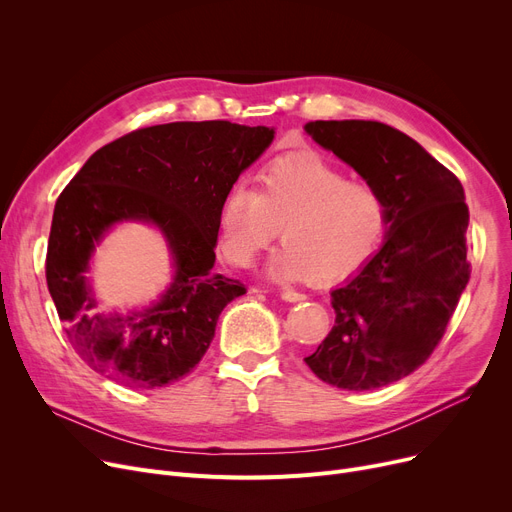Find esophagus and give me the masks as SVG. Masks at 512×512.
I'll use <instances>...</instances> for the list:
<instances>
[{
	"label": "esophagus",
	"mask_w": 512,
	"mask_h": 512,
	"mask_svg": "<svg viewBox=\"0 0 512 512\" xmlns=\"http://www.w3.org/2000/svg\"><path fill=\"white\" fill-rule=\"evenodd\" d=\"M280 299L286 301V303H299V301H305L307 297H305V294L297 292V290H282L280 292Z\"/></svg>",
	"instance_id": "esophagus-1"
}]
</instances>
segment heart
Returning <instances> with one entry per match:
<instances>
[{
  "label": "heart",
  "instance_id": "obj_1",
  "mask_svg": "<svg viewBox=\"0 0 512 512\" xmlns=\"http://www.w3.org/2000/svg\"><path fill=\"white\" fill-rule=\"evenodd\" d=\"M388 226L390 211L378 186L348 180L313 153L267 164L255 191L232 188L218 215L220 245L234 265L249 267L282 230L274 274L321 286L357 276L380 251Z\"/></svg>",
  "mask_w": 512,
  "mask_h": 512
}]
</instances>
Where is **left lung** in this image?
I'll use <instances>...</instances> for the list:
<instances>
[{
	"label": "left lung",
	"mask_w": 512,
	"mask_h": 512,
	"mask_svg": "<svg viewBox=\"0 0 512 512\" xmlns=\"http://www.w3.org/2000/svg\"><path fill=\"white\" fill-rule=\"evenodd\" d=\"M313 141L382 191V249L332 290L336 321L305 357L321 382L375 390L421 367L442 340L469 282V207L461 180L417 141L373 120H315Z\"/></svg>",
	"instance_id": "left-lung-1"
}]
</instances>
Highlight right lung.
I'll use <instances>...</instances> for the list:
<instances>
[{
    "mask_svg": "<svg viewBox=\"0 0 512 512\" xmlns=\"http://www.w3.org/2000/svg\"><path fill=\"white\" fill-rule=\"evenodd\" d=\"M272 141L274 128L228 120L157 124L101 147L70 180L53 209L45 278L70 344L91 369L153 390L203 359L220 313L247 292L211 274L220 207ZM128 219L162 230L177 274L153 308L103 316L84 274L102 234Z\"/></svg>",
    "mask_w": 512,
    "mask_h": 512,
    "instance_id": "add662e5",
    "label": "right lung"
}]
</instances>
